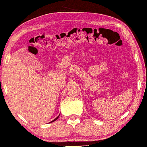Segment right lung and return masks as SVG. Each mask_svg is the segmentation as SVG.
Listing matches in <instances>:
<instances>
[{
	"label": "right lung",
	"instance_id": "1",
	"mask_svg": "<svg viewBox=\"0 0 147 147\" xmlns=\"http://www.w3.org/2000/svg\"><path fill=\"white\" fill-rule=\"evenodd\" d=\"M60 116V115H59V116H58V117H57V118H56L55 119H53V121H51V122L50 123H51V122H53V121H56V119H57L58 118V117H59Z\"/></svg>",
	"mask_w": 147,
	"mask_h": 147
}]
</instances>
